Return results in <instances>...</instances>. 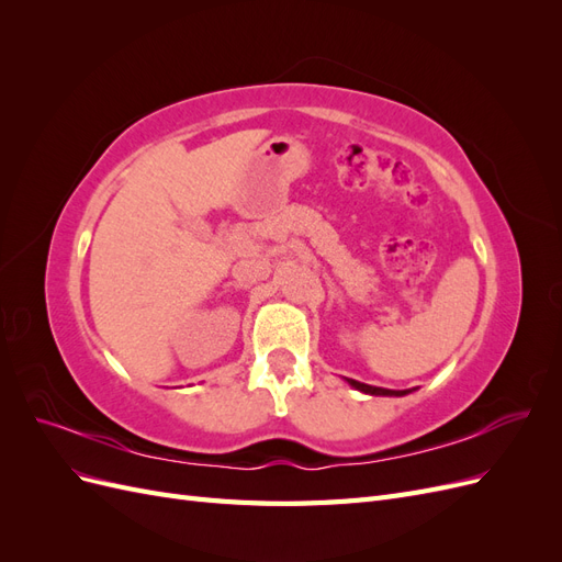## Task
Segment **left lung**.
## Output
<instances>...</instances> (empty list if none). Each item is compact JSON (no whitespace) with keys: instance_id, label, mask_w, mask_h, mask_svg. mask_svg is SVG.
I'll return each mask as SVG.
<instances>
[{"instance_id":"left-lung-1","label":"left lung","mask_w":562,"mask_h":562,"mask_svg":"<svg viewBox=\"0 0 562 562\" xmlns=\"http://www.w3.org/2000/svg\"><path fill=\"white\" fill-rule=\"evenodd\" d=\"M347 384H349V386H353V389L363 391V394H368V396H407V394H411V391H413V389H403V391H394V389H382V386L363 384V382H356V380H349V378H347Z\"/></svg>"}]
</instances>
